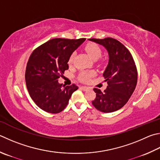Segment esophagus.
Instances as JSON below:
<instances>
[{
  "instance_id": "34e87169",
  "label": "esophagus",
  "mask_w": 160,
  "mask_h": 160,
  "mask_svg": "<svg viewBox=\"0 0 160 160\" xmlns=\"http://www.w3.org/2000/svg\"><path fill=\"white\" fill-rule=\"evenodd\" d=\"M80 88L82 89V90H84V91H86L87 89H88V87H85V86H81Z\"/></svg>"
}]
</instances>
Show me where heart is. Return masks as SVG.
<instances>
[{
  "instance_id": "heart-1",
  "label": "heart",
  "mask_w": 160,
  "mask_h": 160,
  "mask_svg": "<svg viewBox=\"0 0 160 160\" xmlns=\"http://www.w3.org/2000/svg\"><path fill=\"white\" fill-rule=\"evenodd\" d=\"M85 52L89 54V56L92 58V59L96 60L98 59L101 57V49L100 48L99 46H98L97 43L95 42H89L88 44H86L85 48ZM75 52L72 53L71 56L69 57L68 59V63L69 64H71L73 62L74 57H75ZM95 74V72L93 71H82L81 72L79 75V79L80 81L84 82H87L89 80L90 78L94 76Z\"/></svg>"
}]
</instances>
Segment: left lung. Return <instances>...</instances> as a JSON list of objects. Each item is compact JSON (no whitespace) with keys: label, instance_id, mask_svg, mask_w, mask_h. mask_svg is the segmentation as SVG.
<instances>
[{"label":"left lung","instance_id":"1","mask_svg":"<svg viewBox=\"0 0 160 160\" xmlns=\"http://www.w3.org/2000/svg\"><path fill=\"white\" fill-rule=\"evenodd\" d=\"M103 45L108 51L109 61L103 77L108 83L103 92L94 88L92 104L103 112L116 111L125 105L137 84L138 72L132 54L125 46L112 38L89 39Z\"/></svg>","mask_w":160,"mask_h":160}]
</instances>
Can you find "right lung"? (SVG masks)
I'll return each mask as SVG.
<instances>
[{
    "instance_id": "right-lung-1",
    "label": "right lung",
    "mask_w": 160,
    "mask_h": 160,
    "mask_svg": "<svg viewBox=\"0 0 160 160\" xmlns=\"http://www.w3.org/2000/svg\"><path fill=\"white\" fill-rule=\"evenodd\" d=\"M85 38H54L32 52L25 72L30 97L40 108L50 113L62 112L78 89L75 84L64 87L58 80L68 69L71 54Z\"/></svg>"
}]
</instances>
